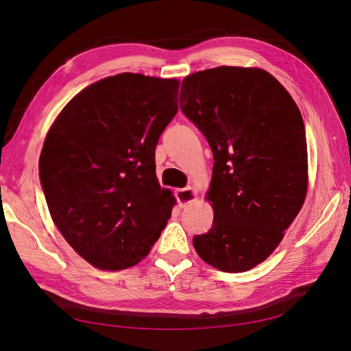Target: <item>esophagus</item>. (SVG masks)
Returning a JSON list of instances; mask_svg holds the SVG:
<instances>
[{"label":"esophagus","instance_id":"1","mask_svg":"<svg viewBox=\"0 0 351 351\" xmlns=\"http://www.w3.org/2000/svg\"><path fill=\"white\" fill-rule=\"evenodd\" d=\"M197 197H199V193H197L193 186H186L181 188V190L176 191V199L179 203V208H186V206L193 204Z\"/></svg>","mask_w":351,"mask_h":351}]
</instances>
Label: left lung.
I'll return each mask as SVG.
<instances>
[{
	"label": "left lung",
	"instance_id": "1",
	"mask_svg": "<svg viewBox=\"0 0 351 351\" xmlns=\"http://www.w3.org/2000/svg\"><path fill=\"white\" fill-rule=\"evenodd\" d=\"M179 105L208 139L206 193L213 226L193 245L204 263L243 273L274 252L308 188L307 139L289 92L261 68L218 66L186 75Z\"/></svg>",
	"mask_w": 351,
	"mask_h": 351
}]
</instances>
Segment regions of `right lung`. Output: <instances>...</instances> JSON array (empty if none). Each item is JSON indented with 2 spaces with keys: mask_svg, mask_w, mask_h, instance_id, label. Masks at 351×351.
Returning <instances> with one entry per match:
<instances>
[{
  "mask_svg": "<svg viewBox=\"0 0 351 351\" xmlns=\"http://www.w3.org/2000/svg\"><path fill=\"white\" fill-rule=\"evenodd\" d=\"M179 80L123 73L87 86L59 112L40 156L50 217L88 264L145 258L176 203L156 175V145L178 112Z\"/></svg>",
  "mask_w": 351,
  "mask_h": 351,
  "instance_id": "right-lung-1",
  "label": "right lung"
}]
</instances>
